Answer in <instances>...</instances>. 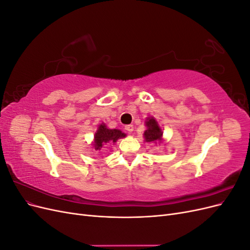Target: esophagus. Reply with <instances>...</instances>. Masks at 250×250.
<instances>
[{"instance_id": "1", "label": "esophagus", "mask_w": 250, "mask_h": 250, "mask_svg": "<svg viewBox=\"0 0 250 250\" xmlns=\"http://www.w3.org/2000/svg\"><path fill=\"white\" fill-rule=\"evenodd\" d=\"M125 129H126L128 132H132V131H133V125H131V124L126 125V126H125Z\"/></svg>"}]
</instances>
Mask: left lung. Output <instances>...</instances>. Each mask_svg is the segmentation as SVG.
<instances>
[{
    "mask_svg": "<svg viewBox=\"0 0 250 250\" xmlns=\"http://www.w3.org/2000/svg\"><path fill=\"white\" fill-rule=\"evenodd\" d=\"M146 126H147V130L144 132V135H145V141L146 142L151 143V142L162 141L163 132L161 130L160 126H158L157 122L153 118L147 119Z\"/></svg>",
    "mask_w": 250,
    "mask_h": 250,
    "instance_id": "1",
    "label": "left lung"
}]
</instances>
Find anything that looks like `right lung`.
I'll return each mask as SVG.
<instances>
[{
    "mask_svg": "<svg viewBox=\"0 0 250 250\" xmlns=\"http://www.w3.org/2000/svg\"><path fill=\"white\" fill-rule=\"evenodd\" d=\"M125 133L119 129H108L105 124H101L95 134V149H101L105 144L116 143L119 139L124 138Z\"/></svg>",
    "mask_w": 250,
    "mask_h": 250,
    "instance_id": "right-lung-1",
    "label": "right lung"
}]
</instances>
